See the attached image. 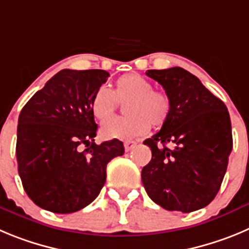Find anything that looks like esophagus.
<instances>
[{
    "label": "esophagus",
    "mask_w": 249,
    "mask_h": 249,
    "mask_svg": "<svg viewBox=\"0 0 249 249\" xmlns=\"http://www.w3.org/2000/svg\"><path fill=\"white\" fill-rule=\"evenodd\" d=\"M136 146V141H125L124 142V147L125 151H130Z\"/></svg>",
    "instance_id": "1"
}]
</instances>
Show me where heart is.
Listing matches in <instances>:
<instances>
[{
  "label": "heart",
  "instance_id": "1",
  "mask_svg": "<svg viewBox=\"0 0 249 249\" xmlns=\"http://www.w3.org/2000/svg\"><path fill=\"white\" fill-rule=\"evenodd\" d=\"M122 119H114L102 127V136L108 140L130 141L143 135L150 125L161 126L171 114V98L166 92L153 89L152 83L138 73H127L114 82L113 89L101 87L93 94L90 111L101 123L114 115L118 103H125Z\"/></svg>",
  "mask_w": 249,
  "mask_h": 249
}]
</instances>
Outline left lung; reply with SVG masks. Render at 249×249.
Instances as JSON below:
<instances>
[{
	"label": "left lung",
	"instance_id": "obj_1",
	"mask_svg": "<svg viewBox=\"0 0 249 249\" xmlns=\"http://www.w3.org/2000/svg\"><path fill=\"white\" fill-rule=\"evenodd\" d=\"M146 75L164 88L172 103L161 130L143 141L152 151L141 172L146 193L169 211L205 208L221 187L232 151L226 106L182 67L147 70Z\"/></svg>",
	"mask_w": 249,
	"mask_h": 249
}]
</instances>
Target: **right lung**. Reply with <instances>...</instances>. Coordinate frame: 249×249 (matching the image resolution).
<instances>
[{
    "label": "right lung",
    "mask_w": 249,
    "mask_h": 249,
    "mask_svg": "<svg viewBox=\"0 0 249 249\" xmlns=\"http://www.w3.org/2000/svg\"><path fill=\"white\" fill-rule=\"evenodd\" d=\"M108 77L104 70H61L23 107L18 173L28 196L41 209L70 213L87 206L106 183L108 162L124 155L122 141L94 142L98 126L90 101Z\"/></svg>",
    "instance_id": "obj_1"
}]
</instances>
